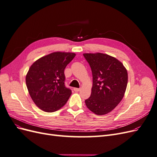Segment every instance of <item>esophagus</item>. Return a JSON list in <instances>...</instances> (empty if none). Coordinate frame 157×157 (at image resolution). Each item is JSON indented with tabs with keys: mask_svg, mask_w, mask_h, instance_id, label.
I'll return each instance as SVG.
<instances>
[{
	"mask_svg": "<svg viewBox=\"0 0 157 157\" xmlns=\"http://www.w3.org/2000/svg\"><path fill=\"white\" fill-rule=\"evenodd\" d=\"M74 91L75 92H78V91H80V88H75L74 89Z\"/></svg>",
	"mask_w": 157,
	"mask_h": 157,
	"instance_id": "1",
	"label": "esophagus"
}]
</instances>
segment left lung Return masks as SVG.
I'll use <instances>...</instances> for the list:
<instances>
[{
  "label": "left lung",
  "instance_id": "1",
  "mask_svg": "<svg viewBox=\"0 0 157 157\" xmlns=\"http://www.w3.org/2000/svg\"><path fill=\"white\" fill-rule=\"evenodd\" d=\"M91 68L93 86L91 96L85 100L86 107L98 115L115 109L124 97L128 73L121 61L101 53L84 54Z\"/></svg>",
  "mask_w": 157,
  "mask_h": 157
}]
</instances>
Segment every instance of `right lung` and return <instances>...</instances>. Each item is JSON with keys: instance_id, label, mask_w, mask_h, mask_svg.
I'll return each instance as SVG.
<instances>
[{"instance_id": "right-lung-1", "label": "right lung", "mask_w": 157, "mask_h": 157, "mask_svg": "<svg viewBox=\"0 0 157 157\" xmlns=\"http://www.w3.org/2000/svg\"><path fill=\"white\" fill-rule=\"evenodd\" d=\"M75 56L70 52H54L31 66L26 85L33 101L42 111L54 112L67 103L71 90L65 86L64 71Z\"/></svg>"}]
</instances>
